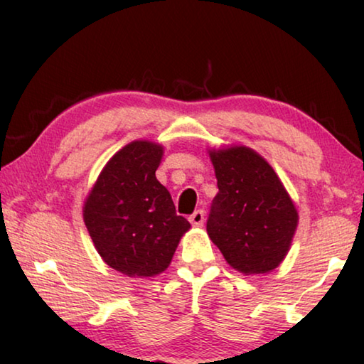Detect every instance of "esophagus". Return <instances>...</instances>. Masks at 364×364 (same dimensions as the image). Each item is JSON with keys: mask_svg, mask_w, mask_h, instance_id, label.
<instances>
[{"mask_svg": "<svg viewBox=\"0 0 364 364\" xmlns=\"http://www.w3.org/2000/svg\"><path fill=\"white\" fill-rule=\"evenodd\" d=\"M204 217H205L204 210H196V212L189 217L191 225H193V226H202V225H204Z\"/></svg>", "mask_w": 364, "mask_h": 364, "instance_id": "obj_1", "label": "esophagus"}]
</instances>
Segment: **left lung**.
Segmentation results:
<instances>
[{
    "label": "left lung",
    "instance_id": "obj_1",
    "mask_svg": "<svg viewBox=\"0 0 364 364\" xmlns=\"http://www.w3.org/2000/svg\"><path fill=\"white\" fill-rule=\"evenodd\" d=\"M217 176L207 232L225 260L244 274H263L284 260L299 213L278 175L245 146L208 151Z\"/></svg>",
    "mask_w": 364,
    "mask_h": 364
}]
</instances>
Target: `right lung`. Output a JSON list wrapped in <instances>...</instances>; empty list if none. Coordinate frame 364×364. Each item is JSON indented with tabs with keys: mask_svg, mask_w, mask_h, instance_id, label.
<instances>
[{
	"mask_svg": "<svg viewBox=\"0 0 364 364\" xmlns=\"http://www.w3.org/2000/svg\"><path fill=\"white\" fill-rule=\"evenodd\" d=\"M164 147L133 141L102 168L83 207L96 250L110 268L149 278L168 268L191 225L156 178Z\"/></svg>",
	"mask_w": 364,
	"mask_h": 364,
	"instance_id": "obj_1",
	"label": "right lung"
}]
</instances>
